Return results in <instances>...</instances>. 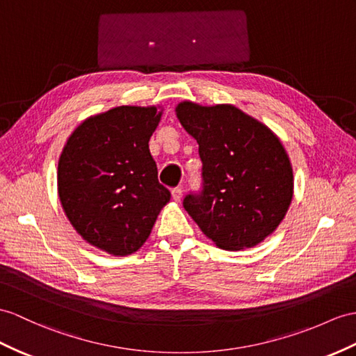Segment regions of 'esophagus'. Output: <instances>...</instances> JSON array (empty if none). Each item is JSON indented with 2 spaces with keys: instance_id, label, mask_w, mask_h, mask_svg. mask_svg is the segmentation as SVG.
Listing matches in <instances>:
<instances>
[{
  "instance_id": "1",
  "label": "esophagus",
  "mask_w": 356,
  "mask_h": 356,
  "mask_svg": "<svg viewBox=\"0 0 356 356\" xmlns=\"http://www.w3.org/2000/svg\"><path fill=\"white\" fill-rule=\"evenodd\" d=\"M172 197H173V201L179 202V201H181V197H183V188H181V187L172 188Z\"/></svg>"
}]
</instances>
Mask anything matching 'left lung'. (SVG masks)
Returning <instances> with one entry per match:
<instances>
[{"label": "left lung", "instance_id": "1", "mask_svg": "<svg viewBox=\"0 0 356 356\" xmlns=\"http://www.w3.org/2000/svg\"><path fill=\"white\" fill-rule=\"evenodd\" d=\"M175 113L204 164V190L186 196V211L220 249L259 245L280 227L293 199V168L280 137L231 104L183 101Z\"/></svg>", "mask_w": 356, "mask_h": 356}]
</instances>
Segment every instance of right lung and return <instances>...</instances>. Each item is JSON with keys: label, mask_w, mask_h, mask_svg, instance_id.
Listing matches in <instances>:
<instances>
[{"label": "right lung", "mask_w": 356, "mask_h": 356, "mask_svg": "<svg viewBox=\"0 0 356 356\" xmlns=\"http://www.w3.org/2000/svg\"><path fill=\"white\" fill-rule=\"evenodd\" d=\"M161 115L155 106H120L90 116L69 136L58 159L66 218L89 245L110 255L140 249L170 201L149 152Z\"/></svg>", "instance_id": "add662e5"}]
</instances>
